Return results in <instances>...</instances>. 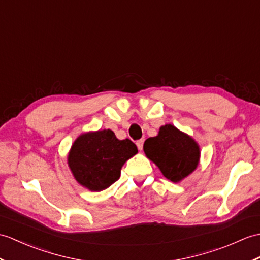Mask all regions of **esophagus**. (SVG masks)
<instances>
[{"instance_id":"obj_1","label":"esophagus","mask_w":260,"mask_h":260,"mask_svg":"<svg viewBox=\"0 0 260 260\" xmlns=\"http://www.w3.org/2000/svg\"><path fill=\"white\" fill-rule=\"evenodd\" d=\"M143 144H144V140H138V141L136 142L137 148L140 149V150H142V149H143Z\"/></svg>"}]
</instances>
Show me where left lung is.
<instances>
[{
    "mask_svg": "<svg viewBox=\"0 0 260 260\" xmlns=\"http://www.w3.org/2000/svg\"><path fill=\"white\" fill-rule=\"evenodd\" d=\"M144 152L174 183L195 171L201 155L197 143L171 124L161 126L157 136L145 141Z\"/></svg>",
    "mask_w": 260,
    "mask_h": 260,
    "instance_id": "obj_1",
    "label": "left lung"
}]
</instances>
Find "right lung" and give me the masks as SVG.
Segmentation results:
<instances>
[{"label": "right lung", "mask_w": 260, "mask_h": 260, "mask_svg": "<svg viewBox=\"0 0 260 260\" xmlns=\"http://www.w3.org/2000/svg\"><path fill=\"white\" fill-rule=\"evenodd\" d=\"M137 152L131 140L119 141L111 129L86 133L72 146L69 166L81 185L101 191L116 182L124 162Z\"/></svg>", "instance_id": "obj_1"}]
</instances>
